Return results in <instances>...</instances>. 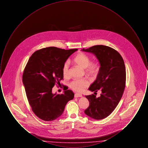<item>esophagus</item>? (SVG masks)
Listing matches in <instances>:
<instances>
[{
    "label": "esophagus",
    "instance_id": "esophagus-1",
    "mask_svg": "<svg viewBox=\"0 0 148 148\" xmlns=\"http://www.w3.org/2000/svg\"><path fill=\"white\" fill-rule=\"evenodd\" d=\"M83 97V95L80 94H79V93H76L74 95L75 98H79V97Z\"/></svg>",
    "mask_w": 148,
    "mask_h": 148
}]
</instances>
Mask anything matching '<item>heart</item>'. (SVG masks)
Wrapping results in <instances>:
<instances>
[{
  "label": "heart",
  "instance_id": "obj_1",
  "mask_svg": "<svg viewBox=\"0 0 148 148\" xmlns=\"http://www.w3.org/2000/svg\"><path fill=\"white\" fill-rule=\"evenodd\" d=\"M74 63L83 69H84L85 74L92 79L97 77L98 74V65L96 63H90L89 58L83 53H80L74 58ZM63 73L64 77H68L69 76V65L68 62L64 64L63 69ZM90 84L88 79H83L79 80H74L69 84L71 89L75 92H83Z\"/></svg>",
  "mask_w": 148,
  "mask_h": 148
}]
</instances>
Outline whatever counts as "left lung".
<instances>
[{
  "instance_id": "8db88e82",
  "label": "left lung",
  "mask_w": 148,
  "mask_h": 148,
  "mask_svg": "<svg viewBox=\"0 0 148 148\" xmlns=\"http://www.w3.org/2000/svg\"><path fill=\"white\" fill-rule=\"evenodd\" d=\"M82 50L94 54L100 66L97 79L89 90L94 94L100 90L101 94L98 98L94 94L85 96L89 106L84 113L94 119H103L114 110L124 91L126 80L124 62L116 50L106 45H94Z\"/></svg>"
}]
</instances>
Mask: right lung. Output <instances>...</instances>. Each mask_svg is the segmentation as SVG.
<instances>
[{
	"mask_svg": "<svg viewBox=\"0 0 148 148\" xmlns=\"http://www.w3.org/2000/svg\"><path fill=\"white\" fill-rule=\"evenodd\" d=\"M77 50L51 47L36 51L29 59L23 83L33 112L42 120L49 121L59 118L67 103L74 98L71 90L56 94L52 92V88L63 79L65 62Z\"/></svg>",
	"mask_w": 148,
	"mask_h": 148,
	"instance_id": "1",
	"label": "right lung"
}]
</instances>
